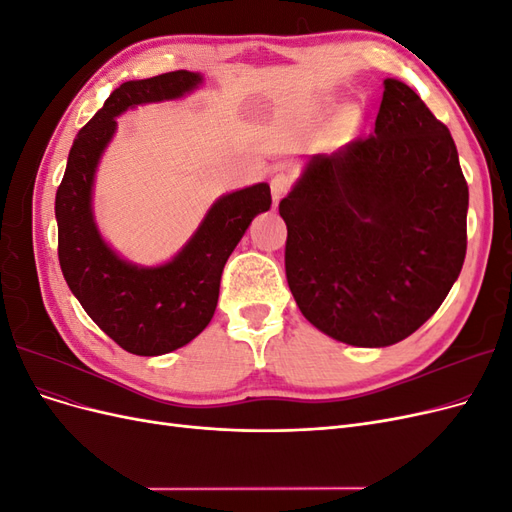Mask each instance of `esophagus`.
Returning a JSON list of instances; mask_svg holds the SVG:
<instances>
[{"label":"esophagus","mask_w":512,"mask_h":512,"mask_svg":"<svg viewBox=\"0 0 512 512\" xmlns=\"http://www.w3.org/2000/svg\"><path fill=\"white\" fill-rule=\"evenodd\" d=\"M290 175L284 173V170H280V173H275L271 177V194H273V203L277 205L280 203V198L290 190Z\"/></svg>","instance_id":"obj_1"}]
</instances>
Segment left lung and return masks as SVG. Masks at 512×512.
Wrapping results in <instances>:
<instances>
[{
    "label": "left lung",
    "instance_id": "1",
    "mask_svg": "<svg viewBox=\"0 0 512 512\" xmlns=\"http://www.w3.org/2000/svg\"><path fill=\"white\" fill-rule=\"evenodd\" d=\"M286 280L301 314L339 342L391 346L446 299L468 247V183L451 132L386 79L371 136L318 153L280 200Z\"/></svg>",
    "mask_w": 512,
    "mask_h": 512
}]
</instances>
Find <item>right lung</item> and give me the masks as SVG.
<instances>
[{
    "instance_id": "1",
    "label": "right lung",
    "mask_w": 512,
    "mask_h": 512,
    "mask_svg": "<svg viewBox=\"0 0 512 512\" xmlns=\"http://www.w3.org/2000/svg\"><path fill=\"white\" fill-rule=\"evenodd\" d=\"M198 83L200 76L188 70L121 83L76 134L55 196L61 273L89 318L138 356L173 352L207 327L228 256L256 215L271 207L267 183L222 196L190 243L153 269L130 265L102 241L91 215V183L115 117L134 104L179 98Z\"/></svg>"
}]
</instances>
